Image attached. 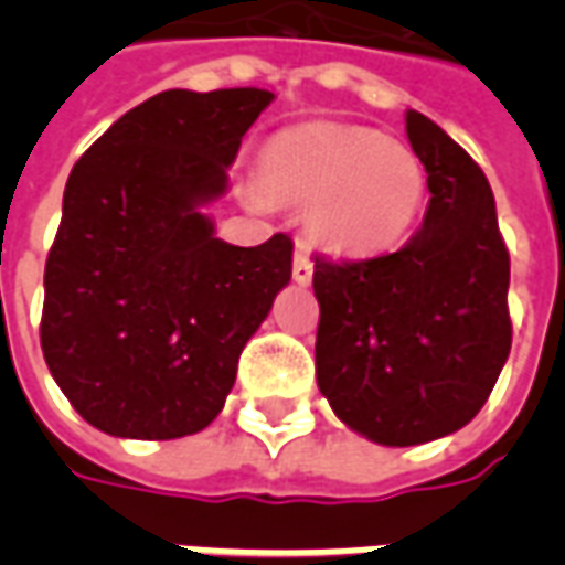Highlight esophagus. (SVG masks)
I'll return each mask as SVG.
<instances>
[{
    "label": "esophagus",
    "instance_id": "esophagus-1",
    "mask_svg": "<svg viewBox=\"0 0 565 565\" xmlns=\"http://www.w3.org/2000/svg\"><path fill=\"white\" fill-rule=\"evenodd\" d=\"M311 275H315V263L308 257V250L302 245H296V254H294V278L299 284H308L311 281Z\"/></svg>",
    "mask_w": 565,
    "mask_h": 565
}]
</instances>
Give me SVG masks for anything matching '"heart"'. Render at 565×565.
I'll list each match as a JSON object with an SVG mask.
<instances>
[{"label": "heart", "instance_id": "heart-1", "mask_svg": "<svg viewBox=\"0 0 565 565\" xmlns=\"http://www.w3.org/2000/svg\"><path fill=\"white\" fill-rule=\"evenodd\" d=\"M424 166L381 132L348 124H302L263 148L257 202L308 209V233L339 254L396 245L424 205Z\"/></svg>", "mask_w": 565, "mask_h": 565}]
</instances>
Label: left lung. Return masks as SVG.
Returning <instances> with one entry per match:
<instances>
[{"mask_svg":"<svg viewBox=\"0 0 565 565\" xmlns=\"http://www.w3.org/2000/svg\"><path fill=\"white\" fill-rule=\"evenodd\" d=\"M405 132L426 169L424 223L396 254H315L318 387L379 445H420L472 420L511 351L509 247L493 190L420 111Z\"/></svg>","mask_w":565,"mask_h":565,"instance_id":"8db88e82","label":"left lung"}]
</instances>
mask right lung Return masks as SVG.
Segmentation results:
<instances>
[{
  "label": "right lung",
  "instance_id": "add662e5",
  "mask_svg": "<svg viewBox=\"0 0 565 565\" xmlns=\"http://www.w3.org/2000/svg\"><path fill=\"white\" fill-rule=\"evenodd\" d=\"M269 90H166L93 141L63 193L44 263L42 351L87 424L120 438L193 436L221 415L247 339L290 281L294 242L214 238Z\"/></svg>",
  "mask_w": 565,
  "mask_h": 565
}]
</instances>
